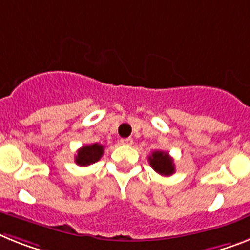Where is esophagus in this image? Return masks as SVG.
Wrapping results in <instances>:
<instances>
[{"instance_id":"1","label":"esophagus","mask_w":250,"mask_h":250,"mask_svg":"<svg viewBox=\"0 0 250 250\" xmlns=\"http://www.w3.org/2000/svg\"><path fill=\"white\" fill-rule=\"evenodd\" d=\"M121 143L125 144V146H131L134 143V140L133 138H124V139H121Z\"/></svg>"}]
</instances>
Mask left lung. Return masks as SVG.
Returning a JSON list of instances; mask_svg holds the SVG:
<instances>
[{"instance_id": "8db88e82", "label": "left lung", "mask_w": 250, "mask_h": 250, "mask_svg": "<svg viewBox=\"0 0 250 250\" xmlns=\"http://www.w3.org/2000/svg\"><path fill=\"white\" fill-rule=\"evenodd\" d=\"M149 165L152 166L156 172L164 176H170L175 172V165L172 158L170 157V154L167 152H162V150H154L152 156L148 157Z\"/></svg>"}]
</instances>
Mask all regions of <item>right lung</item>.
<instances>
[{
	"label": "right lung",
	"instance_id": "add662e5",
	"mask_svg": "<svg viewBox=\"0 0 250 250\" xmlns=\"http://www.w3.org/2000/svg\"><path fill=\"white\" fill-rule=\"evenodd\" d=\"M103 146L98 143L90 144V146H83L78 150V154L75 156V162L79 166H89V165L94 164L97 161L102 157Z\"/></svg>",
	"mask_w": 250,
	"mask_h": 250
}]
</instances>
